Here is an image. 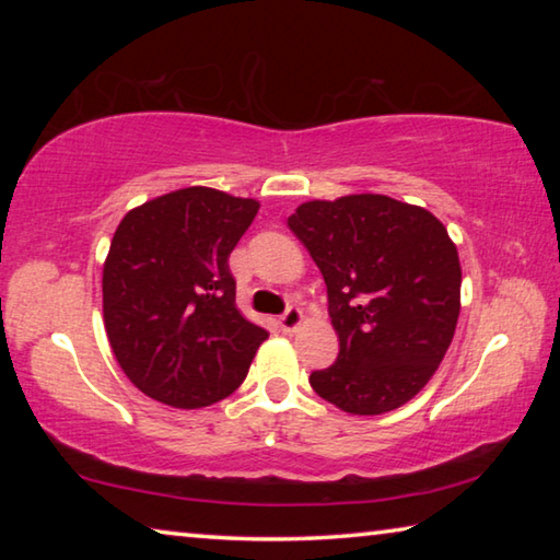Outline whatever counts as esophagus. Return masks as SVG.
<instances>
[{"label":"esophagus","instance_id":"34e87169","mask_svg":"<svg viewBox=\"0 0 560 560\" xmlns=\"http://www.w3.org/2000/svg\"><path fill=\"white\" fill-rule=\"evenodd\" d=\"M279 324H281L283 330H287V334H293V330H296L303 324V311L299 306H289L287 314L281 316Z\"/></svg>","mask_w":560,"mask_h":560}]
</instances>
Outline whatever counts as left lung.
<instances>
[{"label": "left lung", "instance_id": "left-lung-1", "mask_svg": "<svg viewBox=\"0 0 560 560\" xmlns=\"http://www.w3.org/2000/svg\"><path fill=\"white\" fill-rule=\"evenodd\" d=\"M289 226L324 273L340 346L311 387L348 415L410 402L440 368L462 308L447 226L424 207L373 192L303 202Z\"/></svg>", "mask_w": 560, "mask_h": 560}]
</instances>
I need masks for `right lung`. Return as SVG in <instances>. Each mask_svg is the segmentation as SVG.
<instances>
[{
	"label": "right lung",
	"mask_w": 560,
	"mask_h": 560,
	"mask_svg": "<svg viewBox=\"0 0 560 560\" xmlns=\"http://www.w3.org/2000/svg\"><path fill=\"white\" fill-rule=\"evenodd\" d=\"M257 212L252 197L197 185L120 220L103 264V324L140 393L195 410L242 385L269 334L236 308L230 254Z\"/></svg>",
	"instance_id": "obj_1"
}]
</instances>
